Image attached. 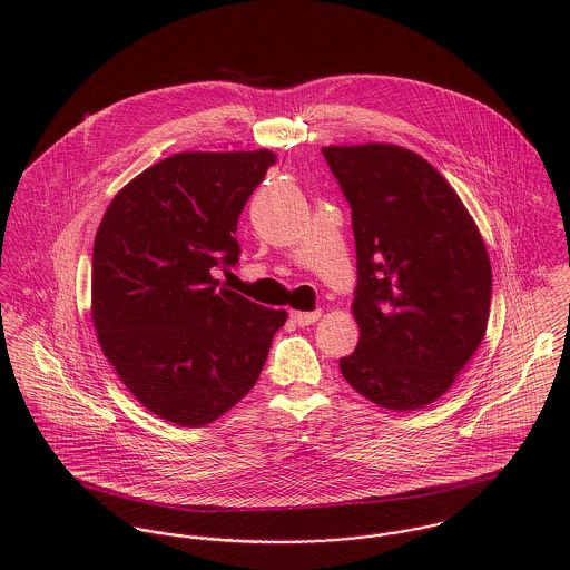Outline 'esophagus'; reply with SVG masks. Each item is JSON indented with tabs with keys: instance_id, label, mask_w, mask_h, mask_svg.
Returning a JSON list of instances; mask_svg holds the SVG:
<instances>
[{
	"instance_id": "1",
	"label": "esophagus",
	"mask_w": 570,
	"mask_h": 570,
	"mask_svg": "<svg viewBox=\"0 0 570 570\" xmlns=\"http://www.w3.org/2000/svg\"><path fill=\"white\" fill-rule=\"evenodd\" d=\"M321 312H292V321L298 326L314 325L316 321H321Z\"/></svg>"
}]
</instances>
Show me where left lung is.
I'll use <instances>...</instances> for the list:
<instances>
[{
	"label": "left lung",
	"instance_id": "obj_1",
	"mask_svg": "<svg viewBox=\"0 0 570 570\" xmlns=\"http://www.w3.org/2000/svg\"><path fill=\"white\" fill-rule=\"evenodd\" d=\"M353 219L357 348L344 380L389 410L436 402L483 342L491 265L445 177L397 145L325 147Z\"/></svg>",
	"mask_w": 570,
	"mask_h": 570
}]
</instances>
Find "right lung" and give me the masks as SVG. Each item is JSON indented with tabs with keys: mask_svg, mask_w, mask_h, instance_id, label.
Listing matches in <instances>:
<instances>
[{
	"mask_svg": "<svg viewBox=\"0 0 570 570\" xmlns=\"http://www.w3.org/2000/svg\"><path fill=\"white\" fill-rule=\"evenodd\" d=\"M276 156L175 154L109 204L91 256V321L129 393L184 428L213 423L256 384L287 314L219 287L237 224Z\"/></svg>",
	"mask_w": 570,
	"mask_h": 570,
	"instance_id": "1",
	"label": "right lung"
}]
</instances>
